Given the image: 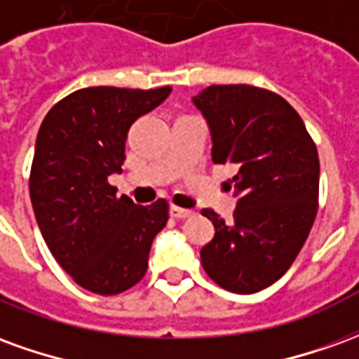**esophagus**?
Wrapping results in <instances>:
<instances>
[{
  "instance_id": "obj_1",
  "label": "esophagus",
  "mask_w": 359,
  "mask_h": 359,
  "mask_svg": "<svg viewBox=\"0 0 359 359\" xmlns=\"http://www.w3.org/2000/svg\"><path fill=\"white\" fill-rule=\"evenodd\" d=\"M175 219H187V217H192L194 215V211L192 210H184V208H177V205H171V210H169Z\"/></svg>"
}]
</instances>
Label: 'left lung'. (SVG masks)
Wrapping results in <instances>:
<instances>
[{
  "mask_svg": "<svg viewBox=\"0 0 359 359\" xmlns=\"http://www.w3.org/2000/svg\"><path fill=\"white\" fill-rule=\"evenodd\" d=\"M192 102L210 126L213 163L238 169L233 223L202 210L215 226L200 252L203 269L229 292H259L288 271L316 221V144L292 105L269 90L213 84Z\"/></svg>",
  "mask_w": 359,
  "mask_h": 359,
  "instance_id": "1",
  "label": "left lung"
}]
</instances>
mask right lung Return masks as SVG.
<instances>
[{
	"mask_svg": "<svg viewBox=\"0 0 359 359\" xmlns=\"http://www.w3.org/2000/svg\"><path fill=\"white\" fill-rule=\"evenodd\" d=\"M169 94L171 86L76 90L38 130L28 184L36 221L57 264L90 292L113 296L142 280L167 225L165 200L136 205L107 179L123 171L130 125Z\"/></svg>",
	"mask_w": 359,
	"mask_h": 359,
	"instance_id": "obj_1",
	"label": "right lung"
}]
</instances>
